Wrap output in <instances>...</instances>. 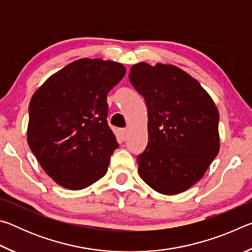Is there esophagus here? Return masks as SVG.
<instances>
[{"label":"esophagus","instance_id":"1","mask_svg":"<svg viewBox=\"0 0 252 252\" xmlns=\"http://www.w3.org/2000/svg\"><path fill=\"white\" fill-rule=\"evenodd\" d=\"M119 134H120L121 138L125 140L126 138V135H127V130L126 129H120V130H119Z\"/></svg>","mask_w":252,"mask_h":252}]
</instances>
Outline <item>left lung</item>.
<instances>
[{
    "label": "left lung",
    "instance_id": "left-lung-1",
    "mask_svg": "<svg viewBox=\"0 0 252 252\" xmlns=\"http://www.w3.org/2000/svg\"><path fill=\"white\" fill-rule=\"evenodd\" d=\"M131 84L148 109V146L136 158L139 176L172 195L195 185L220 150L219 111L208 92L180 67L140 62Z\"/></svg>",
    "mask_w": 252,
    "mask_h": 252
}]
</instances>
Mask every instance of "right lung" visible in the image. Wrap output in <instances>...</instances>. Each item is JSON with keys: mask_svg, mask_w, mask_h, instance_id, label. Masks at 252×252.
Wrapping results in <instances>:
<instances>
[{"mask_svg": "<svg viewBox=\"0 0 252 252\" xmlns=\"http://www.w3.org/2000/svg\"><path fill=\"white\" fill-rule=\"evenodd\" d=\"M125 74L121 63L80 59L55 72L34 92L28 143L59 186L84 189L108 171L119 144L106 121V95Z\"/></svg>", "mask_w": 252, "mask_h": 252, "instance_id": "1", "label": "right lung"}]
</instances>
